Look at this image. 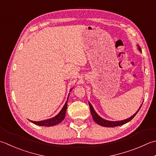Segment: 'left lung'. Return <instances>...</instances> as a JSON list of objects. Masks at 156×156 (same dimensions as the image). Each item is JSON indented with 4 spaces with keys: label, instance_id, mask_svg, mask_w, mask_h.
Segmentation results:
<instances>
[{
    "label": "left lung",
    "instance_id": "left-lung-1",
    "mask_svg": "<svg viewBox=\"0 0 156 156\" xmlns=\"http://www.w3.org/2000/svg\"><path fill=\"white\" fill-rule=\"evenodd\" d=\"M138 48H139V51H141V48H140L139 46H138ZM88 104H89V106H90V109L91 115H92V117H93V119L94 120V121L97 124H99L100 126H104V127H115V126H120V125H123L124 124L129 122V121H130L135 116L136 114H137V112L139 111V109H140V108H141V107L142 105H141V107H140V108L138 109V111H137L135 113V114L133 115V116L130 117L129 118L126 119V120H121V121L112 122V121H108V120H104V119H103L102 118H101L99 115L95 112V111L94 110L93 106L91 105L90 103H88Z\"/></svg>",
    "mask_w": 156,
    "mask_h": 156
}]
</instances>
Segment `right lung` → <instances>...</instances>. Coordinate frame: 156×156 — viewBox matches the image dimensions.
Masks as SVG:
<instances>
[{
    "label": "right lung",
    "mask_w": 156,
    "mask_h": 156,
    "mask_svg": "<svg viewBox=\"0 0 156 156\" xmlns=\"http://www.w3.org/2000/svg\"><path fill=\"white\" fill-rule=\"evenodd\" d=\"M67 105H68V100H67L65 105H64V106L63 107L62 110L60 111L59 114L53 118L48 119V120L38 121V122H34V121H31V120H30V122L36 125H39V126H55V125L58 124L59 123H60L61 122H62L63 120V119L65 118L66 113L67 110Z\"/></svg>",
    "instance_id": "obj_1"
}]
</instances>
